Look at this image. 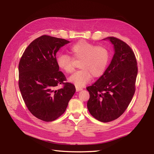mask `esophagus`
<instances>
[{
	"instance_id": "34e87169",
	"label": "esophagus",
	"mask_w": 154,
	"mask_h": 154,
	"mask_svg": "<svg viewBox=\"0 0 154 154\" xmlns=\"http://www.w3.org/2000/svg\"><path fill=\"white\" fill-rule=\"evenodd\" d=\"M75 88H76V91H79L83 90V87H82L75 86Z\"/></svg>"
}]
</instances>
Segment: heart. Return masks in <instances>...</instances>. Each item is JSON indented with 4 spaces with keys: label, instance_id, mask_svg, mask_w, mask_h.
Returning <instances> with one entry per match:
<instances>
[{
    "label": "heart",
    "instance_id": "heart-1",
    "mask_svg": "<svg viewBox=\"0 0 154 154\" xmlns=\"http://www.w3.org/2000/svg\"><path fill=\"white\" fill-rule=\"evenodd\" d=\"M71 57L60 54L57 57V67L66 73L74 69L73 60L80 61L77 71L69 77L70 82L82 87L94 78H99L105 73L110 60L109 50L103 45H97L85 40H80L69 49Z\"/></svg>",
    "mask_w": 154,
    "mask_h": 154
}]
</instances>
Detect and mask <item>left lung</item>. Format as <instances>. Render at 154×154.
Instances as JSON below:
<instances>
[{
    "label": "left lung",
    "instance_id": "8db88e82",
    "mask_svg": "<svg viewBox=\"0 0 154 154\" xmlns=\"http://www.w3.org/2000/svg\"><path fill=\"white\" fill-rule=\"evenodd\" d=\"M114 48L111 63L102 76L87 87L90 97L87 108L94 119L109 122L120 117L131 102L138 74L133 50L122 40L107 37Z\"/></svg>",
    "mask_w": 154,
    "mask_h": 154
}]
</instances>
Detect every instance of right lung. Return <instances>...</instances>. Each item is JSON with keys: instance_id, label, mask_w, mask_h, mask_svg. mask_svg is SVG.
I'll return each mask as SVG.
<instances>
[{"instance_id": "add662e5", "label": "right lung", "mask_w": 154, "mask_h": 154, "mask_svg": "<svg viewBox=\"0 0 154 154\" xmlns=\"http://www.w3.org/2000/svg\"><path fill=\"white\" fill-rule=\"evenodd\" d=\"M69 43L65 39L43 35L26 48L18 65V85L29 111L38 119L51 122L63 114L75 93L59 71L56 53ZM61 84V89L55 87Z\"/></svg>"}]
</instances>
